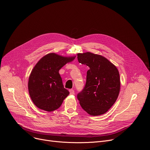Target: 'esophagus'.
Masks as SVG:
<instances>
[{"instance_id":"34e87169","label":"esophagus","mask_w":150,"mask_h":150,"mask_svg":"<svg viewBox=\"0 0 150 150\" xmlns=\"http://www.w3.org/2000/svg\"><path fill=\"white\" fill-rule=\"evenodd\" d=\"M69 92H70V94L71 95H74L75 94V91L74 89H70Z\"/></svg>"}]
</instances>
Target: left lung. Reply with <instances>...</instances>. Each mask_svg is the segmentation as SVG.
Segmentation results:
<instances>
[{
    "mask_svg": "<svg viewBox=\"0 0 150 150\" xmlns=\"http://www.w3.org/2000/svg\"><path fill=\"white\" fill-rule=\"evenodd\" d=\"M77 58L80 63L89 67L85 86L77 94L81 107L90 115L105 113L120 93L118 70L107 58L89 52L79 53Z\"/></svg>",
    "mask_w": 150,
    "mask_h": 150,
    "instance_id": "1",
    "label": "left lung"
}]
</instances>
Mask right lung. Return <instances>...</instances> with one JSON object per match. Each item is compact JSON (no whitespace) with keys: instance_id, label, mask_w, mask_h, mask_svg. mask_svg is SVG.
I'll return each mask as SVG.
<instances>
[{"instance_id":"add662e5","label":"right lung","mask_w":150,"mask_h":150,"mask_svg":"<svg viewBox=\"0 0 150 150\" xmlns=\"http://www.w3.org/2000/svg\"><path fill=\"white\" fill-rule=\"evenodd\" d=\"M75 58L53 53L37 63L29 78L28 89L32 102L38 108L53 112L60 107L69 92L63 86L59 70Z\"/></svg>"}]
</instances>
